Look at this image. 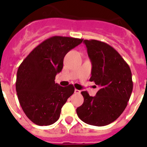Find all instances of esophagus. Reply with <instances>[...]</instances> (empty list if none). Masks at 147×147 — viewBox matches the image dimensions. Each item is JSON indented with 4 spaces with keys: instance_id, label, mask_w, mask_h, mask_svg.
I'll list each match as a JSON object with an SVG mask.
<instances>
[{
    "instance_id": "1",
    "label": "esophagus",
    "mask_w": 147,
    "mask_h": 147,
    "mask_svg": "<svg viewBox=\"0 0 147 147\" xmlns=\"http://www.w3.org/2000/svg\"><path fill=\"white\" fill-rule=\"evenodd\" d=\"M74 93H76V94H80V93H81V91H80V90L75 89V90H74Z\"/></svg>"
}]
</instances>
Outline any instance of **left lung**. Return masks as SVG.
Returning <instances> with one entry per match:
<instances>
[{
  "instance_id": "left-lung-1",
  "label": "left lung",
  "mask_w": 147,
  "mask_h": 147,
  "mask_svg": "<svg viewBox=\"0 0 147 147\" xmlns=\"http://www.w3.org/2000/svg\"><path fill=\"white\" fill-rule=\"evenodd\" d=\"M83 42L92 63L90 81L100 89L95 96L81 92L84 102L77 107L76 113L86 124L102 127L116 120L125 110L133 88L132 73L112 46L96 40Z\"/></svg>"
}]
</instances>
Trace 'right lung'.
Here are the masks:
<instances>
[{
  "instance_id": "add662e5",
  "label": "right lung",
  "mask_w": 147,
  "mask_h": 147,
  "mask_svg": "<svg viewBox=\"0 0 147 147\" xmlns=\"http://www.w3.org/2000/svg\"><path fill=\"white\" fill-rule=\"evenodd\" d=\"M82 40L62 36L50 37L34 48L18 67V100L26 115L35 124L55 123L62 106L74 92L73 85L62 87L54 80L63 67L65 56Z\"/></svg>"
}]
</instances>
